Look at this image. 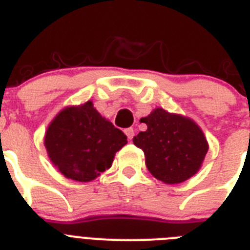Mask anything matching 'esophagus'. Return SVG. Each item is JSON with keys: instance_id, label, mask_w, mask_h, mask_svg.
I'll use <instances>...</instances> for the list:
<instances>
[{"instance_id": "34e87169", "label": "esophagus", "mask_w": 250, "mask_h": 250, "mask_svg": "<svg viewBox=\"0 0 250 250\" xmlns=\"http://www.w3.org/2000/svg\"><path fill=\"white\" fill-rule=\"evenodd\" d=\"M125 134H126L127 139H129V140H131V139L134 138V135H135V131H134V129H132V127H127V129H125Z\"/></svg>"}]
</instances>
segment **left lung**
<instances>
[{"label":"left lung","mask_w":250,"mask_h":250,"mask_svg":"<svg viewBox=\"0 0 250 250\" xmlns=\"http://www.w3.org/2000/svg\"><path fill=\"white\" fill-rule=\"evenodd\" d=\"M147 125L134 138L144 151L150 173L167 184L185 182L199 170L208 143L199 126L190 119L155 109L141 119Z\"/></svg>","instance_id":"8db88e82"}]
</instances>
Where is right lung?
<instances>
[{
  "label": "right lung",
  "instance_id": "right-lung-1",
  "mask_svg": "<svg viewBox=\"0 0 250 250\" xmlns=\"http://www.w3.org/2000/svg\"><path fill=\"white\" fill-rule=\"evenodd\" d=\"M126 135L103 118L91 101L66 107L50 124L45 146L51 161L68 179L90 182L109 169Z\"/></svg>",
  "mask_w": 250,
  "mask_h": 250
}]
</instances>
